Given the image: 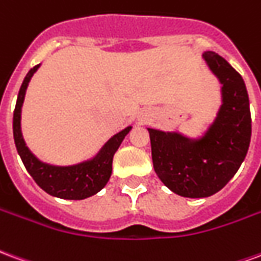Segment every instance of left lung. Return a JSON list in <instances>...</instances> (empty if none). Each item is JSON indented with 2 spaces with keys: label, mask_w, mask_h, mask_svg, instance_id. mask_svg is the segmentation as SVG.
I'll return each instance as SVG.
<instances>
[{
  "label": "left lung",
  "mask_w": 261,
  "mask_h": 261,
  "mask_svg": "<svg viewBox=\"0 0 261 261\" xmlns=\"http://www.w3.org/2000/svg\"><path fill=\"white\" fill-rule=\"evenodd\" d=\"M222 84V105L201 138L148 128L155 173L181 197L202 198L219 192L235 176L246 156L252 117L241 74L214 51L202 54Z\"/></svg>",
  "instance_id": "left-lung-1"
}]
</instances>
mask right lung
Instances as JSON below:
<instances>
[{
	"mask_svg": "<svg viewBox=\"0 0 261 261\" xmlns=\"http://www.w3.org/2000/svg\"><path fill=\"white\" fill-rule=\"evenodd\" d=\"M39 67L40 65L33 67L26 74L19 93H18L16 106L14 110L15 145L26 170L44 192L48 193L50 196L64 198V200H84L96 194L106 186L112 175L113 155L119 149L120 144L128 134L131 127H127L112 137L103 145L95 158L85 161V162L72 165V166H54V165L44 164L42 161H39L29 151V148L26 147L22 131H20V110H22V105L25 99L26 88Z\"/></svg>",
	"mask_w": 261,
	"mask_h": 261,
	"instance_id": "right-lung-1",
	"label": "right lung"
}]
</instances>
